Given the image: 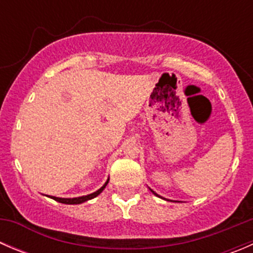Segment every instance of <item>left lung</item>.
Listing matches in <instances>:
<instances>
[{
	"label": "left lung",
	"mask_w": 253,
	"mask_h": 253,
	"mask_svg": "<svg viewBox=\"0 0 253 253\" xmlns=\"http://www.w3.org/2000/svg\"><path fill=\"white\" fill-rule=\"evenodd\" d=\"M152 192H153V193H154V195H155V196H158V195H157V193H155V192H154V191H152ZM158 197H160V196H158Z\"/></svg>",
	"instance_id": "1"
}]
</instances>
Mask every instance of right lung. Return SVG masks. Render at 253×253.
<instances>
[{"instance_id":"1","label":"right lung","mask_w":253,"mask_h":253,"mask_svg":"<svg viewBox=\"0 0 253 253\" xmlns=\"http://www.w3.org/2000/svg\"><path fill=\"white\" fill-rule=\"evenodd\" d=\"M108 183H109V180L106 181L105 185H104L101 188H99L96 192L90 193V195H88V196H82V197H77V198H60V197H53V196H51V198L55 201H57V202H60V203H65V205H79V203H83V202H85V201H89V200H91V198L96 197L98 195H100V193L103 192L104 188L106 187V185H108Z\"/></svg>"}]
</instances>
